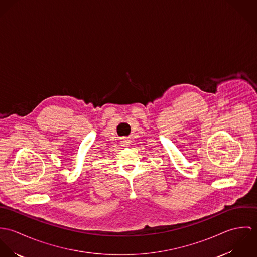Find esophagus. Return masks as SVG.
<instances>
[{"mask_svg":"<svg viewBox=\"0 0 257 257\" xmlns=\"http://www.w3.org/2000/svg\"><path fill=\"white\" fill-rule=\"evenodd\" d=\"M120 143H121V145H123V146H127V144H128V142H127L126 139H122V140L120 141Z\"/></svg>","mask_w":257,"mask_h":257,"instance_id":"1","label":"esophagus"}]
</instances>
